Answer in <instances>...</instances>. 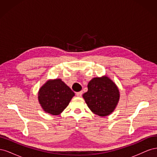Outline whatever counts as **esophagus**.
Segmentation results:
<instances>
[{"mask_svg":"<svg viewBox=\"0 0 157 157\" xmlns=\"http://www.w3.org/2000/svg\"><path fill=\"white\" fill-rule=\"evenodd\" d=\"M82 94V92H81V91L76 93V95H77V96H78V97H81Z\"/></svg>","mask_w":157,"mask_h":157,"instance_id":"34e87169","label":"esophagus"}]
</instances>
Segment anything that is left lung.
<instances>
[{
  "label": "left lung",
  "mask_w": 157,
  "mask_h": 157,
  "mask_svg": "<svg viewBox=\"0 0 157 157\" xmlns=\"http://www.w3.org/2000/svg\"><path fill=\"white\" fill-rule=\"evenodd\" d=\"M88 107L94 114L105 117L110 115L119 101L117 85L107 76L92 78L88 84V92L82 95Z\"/></svg>",
  "instance_id": "left-lung-1"
}]
</instances>
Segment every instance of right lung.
<instances>
[{"label": "right lung", "mask_w": 157, "mask_h": 157, "mask_svg": "<svg viewBox=\"0 0 157 157\" xmlns=\"http://www.w3.org/2000/svg\"><path fill=\"white\" fill-rule=\"evenodd\" d=\"M75 93L60 78L49 80L38 94L39 103L43 110L52 115H58L67 107Z\"/></svg>", "instance_id": "obj_1"}]
</instances>
